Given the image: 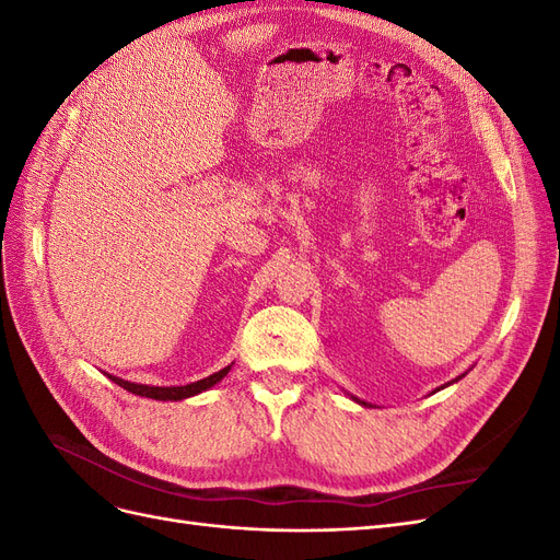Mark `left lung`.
<instances>
[{
	"label": "left lung",
	"mask_w": 560,
	"mask_h": 560,
	"mask_svg": "<svg viewBox=\"0 0 560 560\" xmlns=\"http://www.w3.org/2000/svg\"><path fill=\"white\" fill-rule=\"evenodd\" d=\"M360 404H364V406H366V401H360Z\"/></svg>",
	"instance_id": "8db88e82"
}]
</instances>
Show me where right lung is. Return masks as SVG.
<instances>
[{
  "label": "right lung",
  "instance_id": "obj_1",
  "mask_svg": "<svg viewBox=\"0 0 560 560\" xmlns=\"http://www.w3.org/2000/svg\"><path fill=\"white\" fill-rule=\"evenodd\" d=\"M231 371V364L224 366L222 371H217V374L202 378V381H196V383H189V385H177V387H156V385H138V383H128L124 378H116V376H109L116 385H121L124 389H128V393L132 395H140V397H149V399H161V401H177V399H186V397H194L198 393H202V389L212 387L214 383L222 381L226 374Z\"/></svg>",
  "mask_w": 560,
  "mask_h": 560
}]
</instances>
